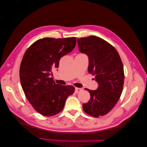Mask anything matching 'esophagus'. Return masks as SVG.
<instances>
[{"label": "esophagus", "mask_w": 147, "mask_h": 147, "mask_svg": "<svg viewBox=\"0 0 147 147\" xmlns=\"http://www.w3.org/2000/svg\"><path fill=\"white\" fill-rule=\"evenodd\" d=\"M81 90H82V89H81V88H75V91H76V93L80 92V91H81Z\"/></svg>", "instance_id": "34e87169"}]
</instances>
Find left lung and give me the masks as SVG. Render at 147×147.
<instances>
[{
  "instance_id": "1",
  "label": "left lung",
  "mask_w": 147,
  "mask_h": 147,
  "mask_svg": "<svg viewBox=\"0 0 147 147\" xmlns=\"http://www.w3.org/2000/svg\"><path fill=\"white\" fill-rule=\"evenodd\" d=\"M79 51L88 57V72L95 76L98 87L87 89L90 98L83 103L88 115L99 117L107 114L117 104L122 92L124 74L119 53L113 45L99 37L90 36L78 39Z\"/></svg>"
}]
</instances>
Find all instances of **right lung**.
Instances as JSON below:
<instances>
[{
	"label": "right lung",
	"instance_id": "right-lung-1",
	"mask_svg": "<svg viewBox=\"0 0 147 147\" xmlns=\"http://www.w3.org/2000/svg\"><path fill=\"white\" fill-rule=\"evenodd\" d=\"M76 45L75 37L45 38L32 44L25 51L19 76L24 93L36 111L46 117L63 109L67 98L75 91L73 86L56 84L51 78L62 57Z\"/></svg>",
	"mask_w": 147,
	"mask_h": 147
}]
</instances>
